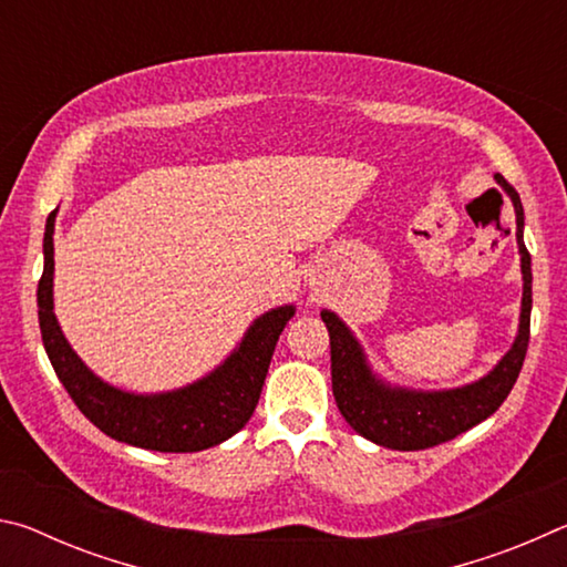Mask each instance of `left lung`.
I'll list each match as a JSON object with an SVG mask.
<instances>
[{
  "label": "left lung",
  "mask_w": 567,
  "mask_h": 567,
  "mask_svg": "<svg viewBox=\"0 0 567 567\" xmlns=\"http://www.w3.org/2000/svg\"><path fill=\"white\" fill-rule=\"evenodd\" d=\"M495 179L507 189L513 199L517 219V247H520L523 267V312L520 330L511 352L473 385L445 392H412L388 388L375 380L352 332L334 312L322 310V322L330 332V362H332V395L342 417L350 422L354 433L390 450H425L447 443L467 433L503 405L511 395L517 375H520L527 342H530V307H533V272L530 252L523 243V203L520 195L507 185L503 175Z\"/></svg>",
  "instance_id": "obj_1"
}]
</instances>
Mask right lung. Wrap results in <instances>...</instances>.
I'll return each instance as SVG.
<instances>
[{
  "label": "right lung",
  "mask_w": 567,
  "mask_h": 567,
  "mask_svg": "<svg viewBox=\"0 0 567 567\" xmlns=\"http://www.w3.org/2000/svg\"><path fill=\"white\" fill-rule=\"evenodd\" d=\"M54 215L56 209L47 217L44 272L37 287L40 330L56 378L82 415L104 435L157 453H197L225 443L237 430H243L260 400L277 338L295 315V307H277L255 320L237 352L195 385L165 395H132L110 388L76 358L52 312Z\"/></svg>",
  "instance_id": "obj_1"
}]
</instances>
